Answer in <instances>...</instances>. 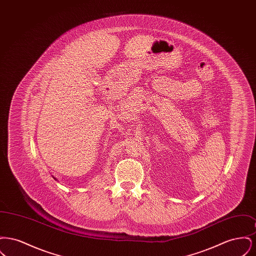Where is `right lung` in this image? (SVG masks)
Segmentation results:
<instances>
[{"label": "right lung", "mask_w": 256, "mask_h": 256, "mask_svg": "<svg viewBox=\"0 0 256 256\" xmlns=\"http://www.w3.org/2000/svg\"><path fill=\"white\" fill-rule=\"evenodd\" d=\"M54 180H56V178H54Z\"/></svg>", "instance_id": "right-lung-1"}]
</instances>
